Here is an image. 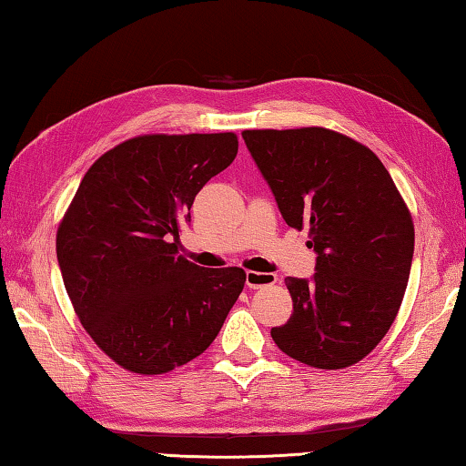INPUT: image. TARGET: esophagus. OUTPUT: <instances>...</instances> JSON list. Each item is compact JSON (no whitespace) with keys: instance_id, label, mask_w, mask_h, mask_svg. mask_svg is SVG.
Returning <instances> with one entry per match:
<instances>
[{"instance_id":"1","label":"esophagus","mask_w":466,"mask_h":466,"mask_svg":"<svg viewBox=\"0 0 466 466\" xmlns=\"http://www.w3.org/2000/svg\"><path fill=\"white\" fill-rule=\"evenodd\" d=\"M276 282V274H266V272H246V287L248 289H264L272 287Z\"/></svg>"}]
</instances>
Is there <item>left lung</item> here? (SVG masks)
<instances>
[{
  "instance_id": "left-lung-1",
  "label": "left lung",
  "mask_w": 466,
  "mask_h": 466,
  "mask_svg": "<svg viewBox=\"0 0 466 466\" xmlns=\"http://www.w3.org/2000/svg\"><path fill=\"white\" fill-rule=\"evenodd\" d=\"M289 227H309L311 279H292V315L272 339L284 354L336 370L362 360L393 325L413 259V223L369 147L321 127L243 130Z\"/></svg>"
}]
</instances>
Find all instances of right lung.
Listing matches in <instances>:
<instances>
[{"instance_id":"add662e5","label":"right lung","mask_w":466,"mask_h":466,"mask_svg":"<svg viewBox=\"0 0 466 466\" xmlns=\"http://www.w3.org/2000/svg\"><path fill=\"white\" fill-rule=\"evenodd\" d=\"M238 137L145 135L104 153L56 231V259L81 325L122 369L163 374L200 356L239 299L241 268L179 256L196 194L238 155Z\"/></svg>"}]
</instances>
